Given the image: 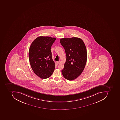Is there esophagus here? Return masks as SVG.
Wrapping results in <instances>:
<instances>
[{
    "label": "esophagus",
    "instance_id": "esophagus-1",
    "mask_svg": "<svg viewBox=\"0 0 120 120\" xmlns=\"http://www.w3.org/2000/svg\"><path fill=\"white\" fill-rule=\"evenodd\" d=\"M60 63V61H58L56 62V63H57V64H59Z\"/></svg>",
    "mask_w": 120,
    "mask_h": 120
}]
</instances>
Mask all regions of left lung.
Instances as JSON below:
<instances>
[{"label":"left lung","instance_id":"8db88e82","mask_svg":"<svg viewBox=\"0 0 120 120\" xmlns=\"http://www.w3.org/2000/svg\"><path fill=\"white\" fill-rule=\"evenodd\" d=\"M60 42L66 55L62 74L67 80H75L81 75L86 66L87 58L86 45L78 38H61Z\"/></svg>","mask_w":120,"mask_h":120}]
</instances>
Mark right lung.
Masks as SVG:
<instances>
[{"label": "right lung", "instance_id": "add662e5", "mask_svg": "<svg viewBox=\"0 0 120 120\" xmlns=\"http://www.w3.org/2000/svg\"><path fill=\"white\" fill-rule=\"evenodd\" d=\"M56 38L40 36L32 43L28 52L29 61L33 71L42 79L49 78L55 68L51 48Z\"/></svg>", "mask_w": 120, "mask_h": 120}]
</instances>
